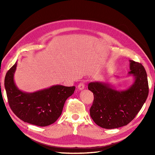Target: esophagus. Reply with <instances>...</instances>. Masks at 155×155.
<instances>
[{
    "instance_id": "1",
    "label": "esophagus",
    "mask_w": 155,
    "mask_h": 155,
    "mask_svg": "<svg viewBox=\"0 0 155 155\" xmlns=\"http://www.w3.org/2000/svg\"><path fill=\"white\" fill-rule=\"evenodd\" d=\"M78 88L79 89V91H82V90H83V89L85 88V85H84V83H79V85H78Z\"/></svg>"
}]
</instances>
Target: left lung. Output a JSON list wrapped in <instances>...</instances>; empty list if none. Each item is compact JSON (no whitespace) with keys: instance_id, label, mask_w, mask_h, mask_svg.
<instances>
[{"instance_id":"left-lung-1","label":"left lung","mask_w":155,"mask_h":155,"mask_svg":"<svg viewBox=\"0 0 155 155\" xmlns=\"http://www.w3.org/2000/svg\"><path fill=\"white\" fill-rule=\"evenodd\" d=\"M129 76L133 84L126 90L118 91L109 83L91 82L88 88L94 94L90 109L93 121L105 129H115L127 125L142 109L147 100L149 86L147 73L141 63L129 60Z\"/></svg>"}]
</instances>
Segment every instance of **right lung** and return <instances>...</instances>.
Returning <instances> with one entry per match:
<instances>
[{
    "label": "right lung",
    "instance_id": "obj_1",
    "mask_svg": "<svg viewBox=\"0 0 155 155\" xmlns=\"http://www.w3.org/2000/svg\"><path fill=\"white\" fill-rule=\"evenodd\" d=\"M17 62L8 70L4 79L8 104L18 118L40 127L54 124L62 113L67 99L76 87L54 85L35 92H22L14 81Z\"/></svg>",
    "mask_w": 155,
    "mask_h": 155
}]
</instances>
